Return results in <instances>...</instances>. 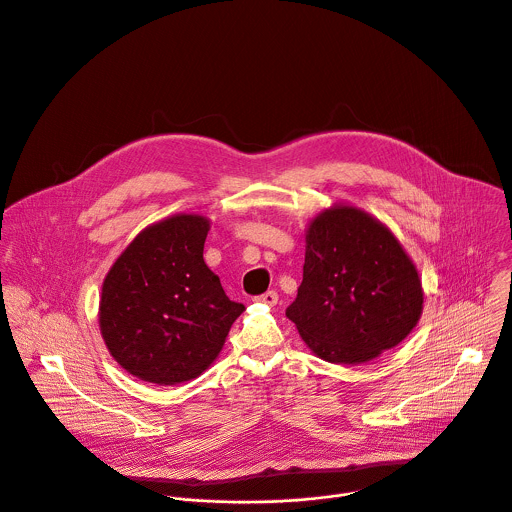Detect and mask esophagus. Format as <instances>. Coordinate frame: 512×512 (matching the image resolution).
<instances>
[{
	"label": "esophagus",
	"mask_w": 512,
	"mask_h": 512,
	"mask_svg": "<svg viewBox=\"0 0 512 512\" xmlns=\"http://www.w3.org/2000/svg\"><path fill=\"white\" fill-rule=\"evenodd\" d=\"M254 300H256V302H262V304H268V306H276V304H278V292L268 290V292H264L262 296H256Z\"/></svg>",
	"instance_id": "34e87169"
}]
</instances>
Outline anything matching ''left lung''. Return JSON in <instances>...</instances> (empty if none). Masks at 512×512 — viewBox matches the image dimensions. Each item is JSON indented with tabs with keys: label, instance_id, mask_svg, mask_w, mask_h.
<instances>
[{
	"label": "left lung",
	"instance_id": "8db88e82",
	"mask_svg": "<svg viewBox=\"0 0 512 512\" xmlns=\"http://www.w3.org/2000/svg\"><path fill=\"white\" fill-rule=\"evenodd\" d=\"M304 280L286 316L332 363H363L395 347L423 310L419 274L397 238L353 206L322 212L306 234Z\"/></svg>",
	"mask_w": 512,
	"mask_h": 512
}]
</instances>
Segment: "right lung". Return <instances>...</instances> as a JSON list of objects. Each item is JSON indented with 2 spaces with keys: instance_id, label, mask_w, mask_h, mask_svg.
<instances>
[{
  "instance_id": "1",
  "label": "right lung",
  "mask_w": 512,
  "mask_h": 512,
  "mask_svg": "<svg viewBox=\"0 0 512 512\" xmlns=\"http://www.w3.org/2000/svg\"><path fill=\"white\" fill-rule=\"evenodd\" d=\"M208 220L178 214L143 230L103 282L99 324L131 375L174 385L200 375L244 312L204 264Z\"/></svg>"
}]
</instances>
